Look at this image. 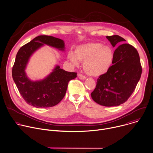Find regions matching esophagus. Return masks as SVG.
Returning <instances> with one entry per match:
<instances>
[{
    "label": "esophagus",
    "mask_w": 153,
    "mask_h": 153,
    "mask_svg": "<svg viewBox=\"0 0 153 153\" xmlns=\"http://www.w3.org/2000/svg\"><path fill=\"white\" fill-rule=\"evenodd\" d=\"M77 76H78V77H79L80 79H82V80H84V79H86V77H85V76H83V74H79L77 75Z\"/></svg>",
    "instance_id": "1"
}]
</instances>
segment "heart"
Listing matches in <instances>:
<instances>
[{
    "label": "heart",
    "mask_w": 153,
    "mask_h": 153,
    "mask_svg": "<svg viewBox=\"0 0 153 153\" xmlns=\"http://www.w3.org/2000/svg\"><path fill=\"white\" fill-rule=\"evenodd\" d=\"M114 58L113 48L99 42L80 45L77 47L74 53L70 51L68 54V59L73 65L78 66L79 61L83 62L85 73L95 77L103 75L110 70Z\"/></svg>",
    "instance_id": "1"
}]
</instances>
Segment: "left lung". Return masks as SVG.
<instances>
[{"mask_svg":"<svg viewBox=\"0 0 153 153\" xmlns=\"http://www.w3.org/2000/svg\"><path fill=\"white\" fill-rule=\"evenodd\" d=\"M106 38L113 47L126 41L118 35ZM113 63L110 70L99 76L91 94L95 102L105 106H119L125 102L134 92L142 74L139 53L128 43H122L116 49Z\"/></svg>","mask_w":153,"mask_h":153,"instance_id":"left-lung-1","label":"left lung"}]
</instances>
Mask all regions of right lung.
I'll use <instances>...</instances> for the list:
<instances>
[{"label":"right lung","instance_id":"right-lung-1","mask_svg":"<svg viewBox=\"0 0 153 153\" xmlns=\"http://www.w3.org/2000/svg\"><path fill=\"white\" fill-rule=\"evenodd\" d=\"M45 45L65 51L64 41L50 36H39L22 47L17 53L12 70L13 79L25 102L36 108H48L58 104L66 93L68 82L77 73L68 72L56 65L45 79L32 81L27 76L25 68L31 55Z\"/></svg>","mask_w":153,"mask_h":153}]
</instances>
